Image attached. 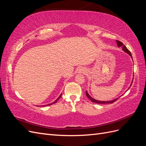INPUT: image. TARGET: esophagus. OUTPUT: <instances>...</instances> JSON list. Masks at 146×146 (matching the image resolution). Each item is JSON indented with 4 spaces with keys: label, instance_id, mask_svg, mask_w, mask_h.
Here are the masks:
<instances>
[{
    "label": "esophagus",
    "instance_id": "1",
    "mask_svg": "<svg viewBox=\"0 0 146 146\" xmlns=\"http://www.w3.org/2000/svg\"><path fill=\"white\" fill-rule=\"evenodd\" d=\"M85 72H86V70H85V69H84V68H81V69H79V70H78L79 73H85Z\"/></svg>",
    "mask_w": 146,
    "mask_h": 146
}]
</instances>
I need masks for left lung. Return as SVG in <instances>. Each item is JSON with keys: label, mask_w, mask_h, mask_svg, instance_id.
<instances>
[{"label": "left lung", "mask_w": 146, "mask_h": 146, "mask_svg": "<svg viewBox=\"0 0 146 146\" xmlns=\"http://www.w3.org/2000/svg\"><path fill=\"white\" fill-rule=\"evenodd\" d=\"M116 42H117V46H118L119 47H121L122 48V50H123V51H124L125 52H126L127 54H129V55L131 57V58H132V56H131V54L129 50H128V48L125 47V45H123V44L122 42L116 40ZM131 85H132V82H131V83L130 86H131ZM130 87H129V88H130ZM86 96L88 97V98H89V99H90V100L92 102H94V103L99 104H113V103H114V102H116V101L117 100V99H119V98H117V99H114V100H110V101H100V100H96V99H93L92 98H91V97L90 96V94L88 93L87 91H86Z\"/></svg>", "instance_id": "left-lung-1"}]
</instances>
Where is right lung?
I'll use <instances>...</instances> for the list:
<instances>
[{"mask_svg":"<svg viewBox=\"0 0 146 146\" xmlns=\"http://www.w3.org/2000/svg\"><path fill=\"white\" fill-rule=\"evenodd\" d=\"M61 95H60V96H59V98H58V99H56V100H55V101H54V102H53V103H52V104H48V105H52V104H55V103H56V102H57V101H58V99H60V98H61Z\"/></svg>","mask_w":146,"mask_h":146,"instance_id":"obj_1","label":"right lung"}]
</instances>
